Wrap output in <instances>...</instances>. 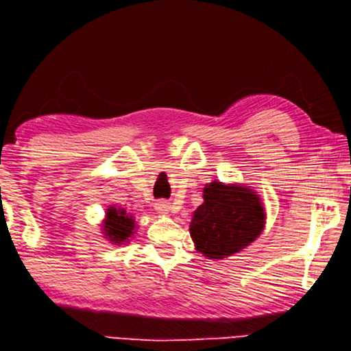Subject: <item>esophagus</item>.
<instances>
[{"label":"esophagus","instance_id":"1","mask_svg":"<svg viewBox=\"0 0 351 351\" xmlns=\"http://www.w3.org/2000/svg\"><path fill=\"white\" fill-rule=\"evenodd\" d=\"M170 208L171 204L168 203V201H158V203H156V211L163 213V215H168V213H170Z\"/></svg>","mask_w":351,"mask_h":351}]
</instances>
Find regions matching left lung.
I'll use <instances>...</instances> for the list:
<instances>
[{
	"label": "left lung",
	"instance_id": "obj_1",
	"mask_svg": "<svg viewBox=\"0 0 351 351\" xmlns=\"http://www.w3.org/2000/svg\"><path fill=\"white\" fill-rule=\"evenodd\" d=\"M203 199L193 213L189 234L196 251L209 259L243 251L263 232L265 213L254 189L213 181L204 186Z\"/></svg>",
	"mask_w": 351,
	"mask_h": 351
}]
</instances>
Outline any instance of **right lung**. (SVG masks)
<instances>
[{"label": "right lung", "instance_id": "1", "mask_svg": "<svg viewBox=\"0 0 351 351\" xmlns=\"http://www.w3.org/2000/svg\"><path fill=\"white\" fill-rule=\"evenodd\" d=\"M102 228L104 234L112 244H123L128 243V237L134 236L136 226L134 216L127 215L123 208L110 206L106 213Z\"/></svg>", "mask_w": 351, "mask_h": 351}]
</instances>
